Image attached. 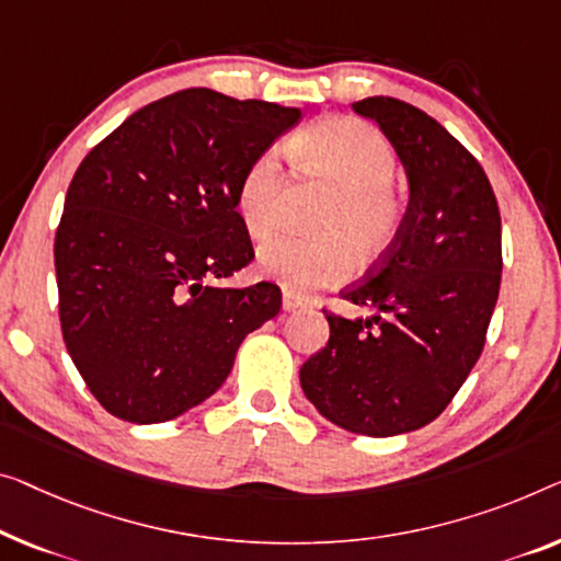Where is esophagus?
I'll list each match as a JSON object with an SVG mask.
<instances>
[{"instance_id": "34e87169", "label": "esophagus", "mask_w": 561, "mask_h": 561, "mask_svg": "<svg viewBox=\"0 0 561 561\" xmlns=\"http://www.w3.org/2000/svg\"><path fill=\"white\" fill-rule=\"evenodd\" d=\"M282 307H284V312H295V309L302 307V299H299L297 295H291V291H284Z\"/></svg>"}]
</instances>
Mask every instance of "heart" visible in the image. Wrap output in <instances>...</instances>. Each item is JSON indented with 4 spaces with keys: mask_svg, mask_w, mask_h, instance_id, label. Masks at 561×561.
<instances>
[{
    "mask_svg": "<svg viewBox=\"0 0 561 561\" xmlns=\"http://www.w3.org/2000/svg\"><path fill=\"white\" fill-rule=\"evenodd\" d=\"M307 171L337 188L322 216L324 239H274L259 249V270L284 289L305 291L345 282L355 254L373 262L386 254L403 224V204L392 179L396 150L373 125L357 118H324L291 140ZM282 163L277 150L259 153L237 183L233 206L252 239L272 237L279 227Z\"/></svg>",
    "mask_w": 561,
    "mask_h": 561,
    "instance_id": "heart-1",
    "label": "heart"
}]
</instances>
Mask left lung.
I'll return each mask as SVG.
<instances>
[{"label": "left lung", "mask_w": 561, "mask_h": 561, "mask_svg": "<svg viewBox=\"0 0 561 561\" xmlns=\"http://www.w3.org/2000/svg\"><path fill=\"white\" fill-rule=\"evenodd\" d=\"M353 111L396 148L408 208L388 252L340 291L378 314H328V345L299 382L330 423L388 438L436 421L479 360L499 299L501 216L479 161L431 115L382 95Z\"/></svg>", "instance_id": "8db88e82"}]
</instances>
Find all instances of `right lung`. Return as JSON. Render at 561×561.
Instances as JSON below:
<instances>
[{"label":"right lung","instance_id":"1","mask_svg":"<svg viewBox=\"0 0 561 561\" xmlns=\"http://www.w3.org/2000/svg\"><path fill=\"white\" fill-rule=\"evenodd\" d=\"M299 107L191 88L125 118L75 171L55 237L62 337L107 413L165 423L229 378L277 284L219 287L254 259L233 206Z\"/></svg>","mask_w":561,"mask_h":561}]
</instances>
